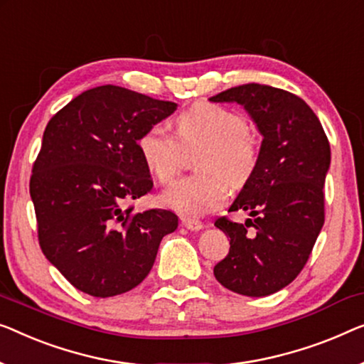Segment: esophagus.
Wrapping results in <instances>:
<instances>
[{
    "label": "esophagus",
    "mask_w": 364,
    "mask_h": 364,
    "mask_svg": "<svg viewBox=\"0 0 364 364\" xmlns=\"http://www.w3.org/2000/svg\"><path fill=\"white\" fill-rule=\"evenodd\" d=\"M182 226H186V228L191 230V231H198V230L203 228L202 221L193 220V218H187V217L182 218Z\"/></svg>",
    "instance_id": "34e87169"
}]
</instances>
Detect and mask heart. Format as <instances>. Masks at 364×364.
Here are the masks:
<instances>
[{"label": "heart", "mask_w": 364, "mask_h": 364, "mask_svg": "<svg viewBox=\"0 0 364 364\" xmlns=\"http://www.w3.org/2000/svg\"><path fill=\"white\" fill-rule=\"evenodd\" d=\"M203 146L195 159L200 171L167 188L162 202L188 217L223 207L233 188L243 187L255 173L261 139L246 124L243 113L221 105L198 102L176 119V136L166 126L152 124L138 139V151L161 183H171L186 164L183 151Z\"/></svg>", "instance_id": "obj_1"}]
</instances>
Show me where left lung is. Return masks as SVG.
Wrapping results in <instances>:
<instances>
[{
  "label": "left lung",
  "mask_w": 364,
  "mask_h": 364,
  "mask_svg": "<svg viewBox=\"0 0 364 364\" xmlns=\"http://www.w3.org/2000/svg\"><path fill=\"white\" fill-rule=\"evenodd\" d=\"M210 102L243 105L262 134L256 171L230 207L252 218L245 225L228 217L215 221L230 238V251L213 274L241 296H269L304 269L323 226L328 138L312 108L282 88L245 83Z\"/></svg>",
  "instance_id": "left-lung-1"
}]
</instances>
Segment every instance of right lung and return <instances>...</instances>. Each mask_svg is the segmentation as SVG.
Segmentation results:
<instances>
[{
    "label": "right lung",
    "instance_id": "add662e5",
    "mask_svg": "<svg viewBox=\"0 0 364 364\" xmlns=\"http://www.w3.org/2000/svg\"><path fill=\"white\" fill-rule=\"evenodd\" d=\"M177 105L117 85L83 92L46 126L29 192L44 256L78 291L113 297L144 281L177 215L134 202L152 191L139 136Z\"/></svg>",
    "mask_w": 364,
    "mask_h": 364
}]
</instances>
